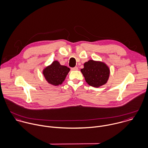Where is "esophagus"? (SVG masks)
<instances>
[{
  "mask_svg": "<svg viewBox=\"0 0 148 148\" xmlns=\"http://www.w3.org/2000/svg\"><path fill=\"white\" fill-rule=\"evenodd\" d=\"M71 70H73V71H75V70H78V67H73V68H71Z\"/></svg>",
  "mask_w": 148,
  "mask_h": 148,
  "instance_id": "34e87169",
  "label": "esophagus"
}]
</instances>
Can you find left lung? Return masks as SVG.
Wrapping results in <instances>:
<instances>
[{"label": "left lung", "instance_id": "1", "mask_svg": "<svg viewBox=\"0 0 148 148\" xmlns=\"http://www.w3.org/2000/svg\"><path fill=\"white\" fill-rule=\"evenodd\" d=\"M81 71L89 85L99 88L105 85L110 76V69L103 62L90 59L86 62Z\"/></svg>", "mask_w": 148, "mask_h": 148}]
</instances>
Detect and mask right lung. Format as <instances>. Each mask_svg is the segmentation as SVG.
I'll return each mask as SVG.
<instances>
[{
    "label": "right lung",
    "mask_w": 148,
    "mask_h": 148,
    "mask_svg": "<svg viewBox=\"0 0 148 148\" xmlns=\"http://www.w3.org/2000/svg\"><path fill=\"white\" fill-rule=\"evenodd\" d=\"M70 70L67 66L61 65L58 60H54L51 64L43 69L42 74L49 84L59 86L65 80Z\"/></svg>",
    "instance_id": "add662e5"
}]
</instances>
